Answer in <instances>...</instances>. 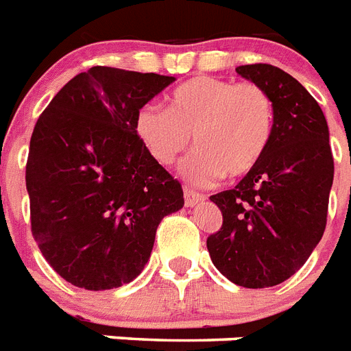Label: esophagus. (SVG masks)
I'll use <instances>...</instances> for the list:
<instances>
[{"label": "esophagus", "mask_w": 351, "mask_h": 351, "mask_svg": "<svg viewBox=\"0 0 351 351\" xmlns=\"http://www.w3.org/2000/svg\"><path fill=\"white\" fill-rule=\"evenodd\" d=\"M203 193H199L195 192V190L189 189V186H184V204H186V206H193V204H197L199 201H203Z\"/></svg>", "instance_id": "obj_1"}]
</instances>
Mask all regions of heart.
Listing matches in <instances>:
<instances>
[{"label":"heart","mask_w":351,"mask_h":351,"mask_svg":"<svg viewBox=\"0 0 351 351\" xmlns=\"http://www.w3.org/2000/svg\"><path fill=\"white\" fill-rule=\"evenodd\" d=\"M136 130L158 162L170 167L192 145L199 148L184 162V178L195 184L221 176L239 178L265 156L274 132V103L255 83L201 75L168 97V110L145 105Z\"/></svg>","instance_id":"heart-1"}]
</instances>
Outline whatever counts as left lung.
Instances as JSON below:
<instances>
[{
  "label": "left lung",
  "mask_w": 351,
  "mask_h": 351,
  "mask_svg": "<svg viewBox=\"0 0 351 351\" xmlns=\"http://www.w3.org/2000/svg\"><path fill=\"white\" fill-rule=\"evenodd\" d=\"M235 70L270 96L274 132L250 172L232 190L210 197L223 224L206 248L226 279L268 288L293 276L324 234L333 156L326 117L295 77L266 63Z\"/></svg>",
  "instance_id": "left-lung-1"
}]
</instances>
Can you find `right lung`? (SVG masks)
Wrapping results in <instances>:
<instances>
[{
  "mask_svg": "<svg viewBox=\"0 0 351 351\" xmlns=\"http://www.w3.org/2000/svg\"><path fill=\"white\" fill-rule=\"evenodd\" d=\"M176 77L92 66L66 83L30 137L27 190L32 235L64 281L112 290L147 265L183 189L136 130L137 112Z\"/></svg>",
  "mask_w": 351,
  "mask_h": 351,
  "instance_id": "add662e5",
  "label": "right lung"
}]
</instances>
